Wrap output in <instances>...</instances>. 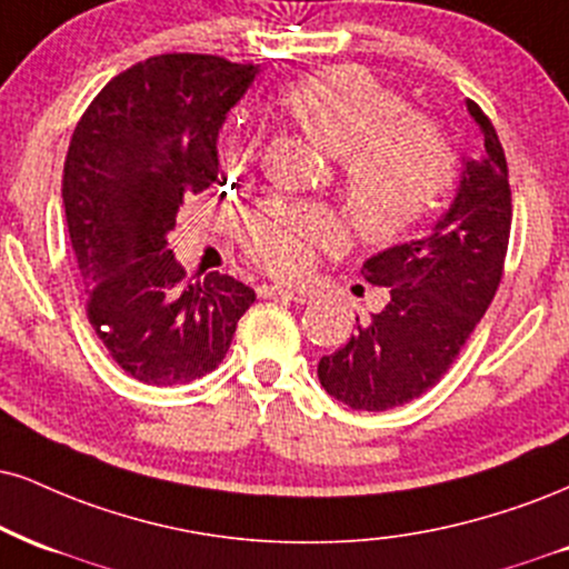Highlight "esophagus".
<instances>
[{
    "label": "esophagus",
    "instance_id": "esophagus-1",
    "mask_svg": "<svg viewBox=\"0 0 569 569\" xmlns=\"http://www.w3.org/2000/svg\"><path fill=\"white\" fill-rule=\"evenodd\" d=\"M259 297H264V299H289V302H297V305L307 302V293L305 291L286 289V286H278V283L259 286Z\"/></svg>",
    "mask_w": 569,
    "mask_h": 569
}]
</instances>
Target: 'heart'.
Segmentation results:
<instances>
[{"instance_id":"b5f03b06","label":"heart","mask_w":569,"mask_h":569,"mask_svg":"<svg viewBox=\"0 0 569 569\" xmlns=\"http://www.w3.org/2000/svg\"><path fill=\"white\" fill-rule=\"evenodd\" d=\"M286 111L315 146L341 159L350 214L368 238L419 222L453 184L456 159L429 121L358 66H333L293 84ZM331 211L272 201L246 222V249L276 276H302L315 249L341 243Z\"/></svg>"}]
</instances>
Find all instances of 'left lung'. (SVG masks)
<instances>
[{
    "mask_svg": "<svg viewBox=\"0 0 569 569\" xmlns=\"http://www.w3.org/2000/svg\"><path fill=\"white\" fill-rule=\"evenodd\" d=\"M480 159H461L450 207L416 241L362 262V278L389 289V302L318 362L323 389L352 410H389L442 379L480 323L503 276L511 188L496 129L477 102Z\"/></svg>",
    "mask_w": 569,
    "mask_h": 569,
    "instance_id": "8db88e82",
    "label": "left lung"
}]
</instances>
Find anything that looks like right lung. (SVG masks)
<instances>
[{
	"label": "right lung",
	"instance_id": "add662e5",
	"mask_svg": "<svg viewBox=\"0 0 569 569\" xmlns=\"http://www.w3.org/2000/svg\"><path fill=\"white\" fill-rule=\"evenodd\" d=\"M257 73L217 54H156L108 81L73 129L63 207L87 318L142 385L214 371L257 299L219 272L188 283L167 246L182 198L217 182L219 129Z\"/></svg>",
	"mask_w": 569,
	"mask_h": 569
}]
</instances>
